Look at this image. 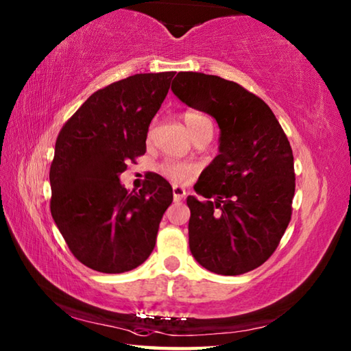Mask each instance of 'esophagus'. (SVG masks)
<instances>
[{
    "instance_id": "34e87169",
    "label": "esophagus",
    "mask_w": 351,
    "mask_h": 351,
    "mask_svg": "<svg viewBox=\"0 0 351 351\" xmlns=\"http://www.w3.org/2000/svg\"><path fill=\"white\" fill-rule=\"evenodd\" d=\"M184 196H186V189L180 187V186H173V197H175V201H181Z\"/></svg>"
}]
</instances>
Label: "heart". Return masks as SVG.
I'll return each mask as SVG.
<instances>
[{"label": "heart", "instance_id": "b5f03b06", "mask_svg": "<svg viewBox=\"0 0 351 351\" xmlns=\"http://www.w3.org/2000/svg\"><path fill=\"white\" fill-rule=\"evenodd\" d=\"M184 121H186L187 129L190 133H192V135L197 129H199V127L206 125V124H212L210 123V119L207 117H204V114H201V113H186L184 114ZM193 170H195L193 165L186 164V162H180V161H165L161 165L162 175H165L169 180H171L176 184H182V182L189 181V178L193 173Z\"/></svg>", "mask_w": 351, "mask_h": 351}]
</instances>
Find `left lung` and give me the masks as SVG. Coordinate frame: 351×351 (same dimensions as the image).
<instances>
[{"mask_svg":"<svg viewBox=\"0 0 351 351\" xmlns=\"http://www.w3.org/2000/svg\"><path fill=\"white\" fill-rule=\"evenodd\" d=\"M175 80L176 97L219 127V155L195 184L206 201L187 197L190 252L216 275H242L271 256L290 222V143L270 107L237 82L199 72Z\"/></svg>","mask_w":351,"mask_h":351,"instance_id":"1","label":"left lung"}]
</instances>
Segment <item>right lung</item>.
I'll return each mask as SVG.
<instances>
[{"mask_svg": "<svg viewBox=\"0 0 351 351\" xmlns=\"http://www.w3.org/2000/svg\"><path fill=\"white\" fill-rule=\"evenodd\" d=\"M175 72L138 73L87 98L62 125L50 165V212L73 256L101 273L136 269L154 250L173 201L162 176L147 173L139 192L119 175L145 154L152 119Z\"/></svg>", "mask_w": 351, "mask_h": 351, "instance_id": "1", "label": "right lung"}]
</instances>
